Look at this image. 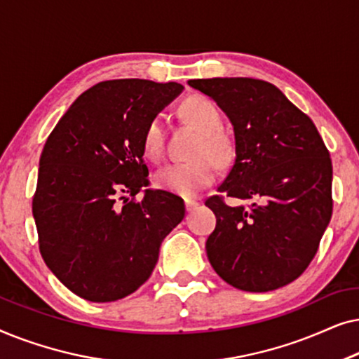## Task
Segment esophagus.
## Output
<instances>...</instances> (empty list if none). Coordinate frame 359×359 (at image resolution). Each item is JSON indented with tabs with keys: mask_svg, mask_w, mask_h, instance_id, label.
I'll return each instance as SVG.
<instances>
[{
	"mask_svg": "<svg viewBox=\"0 0 359 359\" xmlns=\"http://www.w3.org/2000/svg\"><path fill=\"white\" fill-rule=\"evenodd\" d=\"M184 205H186V210H188V212H191V210H194L196 208H198L199 203H198V201H194V199H186L184 201Z\"/></svg>",
	"mask_w": 359,
	"mask_h": 359,
	"instance_id": "esophagus-1",
	"label": "esophagus"
}]
</instances>
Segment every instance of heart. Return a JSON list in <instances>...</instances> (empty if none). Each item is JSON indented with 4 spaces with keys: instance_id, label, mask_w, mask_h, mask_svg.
<instances>
[{
    "instance_id": "heart-1",
    "label": "heart",
    "mask_w": 359,
    "mask_h": 359,
    "mask_svg": "<svg viewBox=\"0 0 359 359\" xmlns=\"http://www.w3.org/2000/svg\"><path fill=\"white\" fill-rule=\"evenodd\" d=\"M181 111L186 119L198 129L199 139L196 140L194 158L186 161H173L156 171L154 184L166 193L193 198L201 189L208 188L217 178V161L225 165L233 155V142L222 127V114L217 104L208 96H189L183 102ZM165 122L161 116L150 119L142 137V149L147 158L160 160L165 151Z\"/></svg>"
}]
</instances>
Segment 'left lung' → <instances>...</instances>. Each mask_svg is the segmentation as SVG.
Returning <instances> with one entry per match:
<instances>
[{"instance_id":"8db88e82","label":"left lung","mask_w":359,"mask_h":359,"mask_svg":"<svg viewBox=\"0 0 359 359\" xmlns=\"http://www.w3.org/2000/svg\"><path fill=\"white\" fill-rule=\"evenodd\" d=\"M212 97L235 132V161L217 194L205 242L230 286L268 292L306 271L332 219V158L311 117L276 86L255 78L191 80ZM227 197L250 200L230 206Z\"/></svg>"}]
</instances>
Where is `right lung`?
Listing matches in <instances>:
<instances>
[{"mask_svg":"<svg viewBox=\"0 0 359 359\" xmlns=\"http://www.w3.org/2000/svg\"><path fill=\"white\" fill-rule=\"evenodd\" d=\"M183 91L180 83L107 80L73 102L43 145L32 198L39 250L73 294L112 302L137 291L158 262L184 203L147 189L142 137Z\"/></svg>","mask_w":359,"mask_h":359,"instance_id":"obj_1","label":"right lung"}]
</instances>
